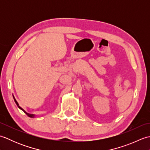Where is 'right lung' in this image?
<instances>
[{"instance_id":"add662e5","label":"right lung","mask_w":150,"mask_h":150,"mask_svg":"<svg viewBox=\"0 0 150 150\" xmlns=\"http://www.w3.org/2000/svg\"><path fill=\"white\" fill-rule=\"evenodd\" d=\"M13 99H14V100H15V103H16V104H17V106H18V108H19V109H21V110H22L24 111V112L26 113L27 115L28 116V117H31V118H34L35 117V115H33V114H30V113H27L26 111H25L23 108H22L20 106H19V104H18V102L17 101V100L15 99V97H14V95H13Z\"/></svg>"}]
</instances>
